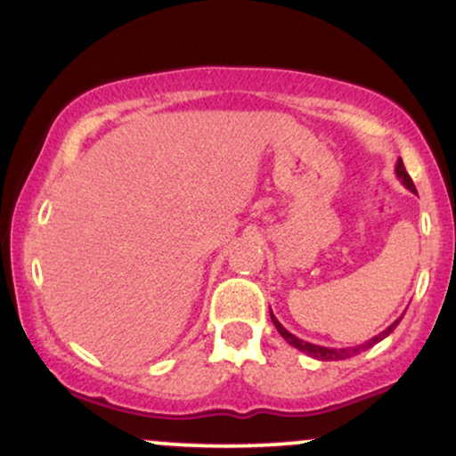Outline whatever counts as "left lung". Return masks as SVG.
I'll list each match as a JSON object with an SVG mask.
<instances>
[{"label":"left lung","instance_id":"1","mask_svg":"<svg viewBox=\"0 0 456 456\" xmlns=\"http://www.w3.org/2000/svg\"><path fill=\"white\" fill-rule=\"evenodd\" d=\"M395 171H396V177H399V180H401V184L405 186L407 191L416 192V186H413L411 177H410V174H407V171H405V165H403V160H401V159L396 160V167H395ZM270 317H272V323H274L276 330H279V334H281L282 338H285L287 343H289V345H294L296 349H300V352H305L306 355H311V358H315V360H323V362H332V360H345V358H352V355L360 354V352H366V349H370V347H373L375 343L384 341V338L388 337V334L392 332V330H395L396 326H399V322H401V319H403V315H401L399 319H396L395 323H390V326L386 328L384 332H379L378 337H373V338H369V341H364V343L355 345V347L334 349V347H323V345H313V343H306V341H302V338H297L296 334H291L289 330H285V328H282V323L279 322V319L274 317V313H272V311H270Z\"/></svg>","mask_w":456,"mask_h":456}]
</instances>
